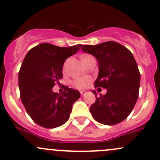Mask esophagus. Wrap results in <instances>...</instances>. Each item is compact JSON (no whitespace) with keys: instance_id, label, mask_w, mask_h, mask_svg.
<instances>
[{"instance_id":"obj_1","label":"esophagus","mask_w":160,"mask_h":160,"mask_svg":"<svg viewBox=\"0 0 160 160\" xmlns=\"http://www.w3.org/2000/svg\"><path fill=\"white\" fill-rule=\"evenodd\" d=\"M87 93L86 91H83V90H82V91H80V94H81V96H84L85 94Z\"/></svg>"}]
</instances>
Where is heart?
Masks as SVG:
<instances>
[{
    "mask_svg": "<svg viewBox=\"0 0 160 160\" xmlns=\"http://www.w3.org/2000/svg\"><path fill=\"white\" fill-rule=\"evenodd\" d=\"M90 82V78L88 77H81L72 81V85L78 89H84Z\"/></svg>",
    "mask_w": 160,
    "mask_h": 160,
    "instance_id": "1",
    "label": "heart"
}]
</instances>
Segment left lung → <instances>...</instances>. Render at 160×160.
I'll return each mask as SVG.
<instances>
[{
    "mask_svg": "<svg viewBox=\"0 0 160 160\" xmlns=\"http://www.w3.org/2000/svg\"><path fill=\"white\" fill-rule=\"evenodd\" d=\"M81 49L93 55L98 61L99 74L95 88L107 89L106 94H97L90 108L93 118L103 125L122 122L132 112L138 97L140 72L133 55L116 42L81 46Z\"/></svg>",
    "mask_w": 160,
    "mask_h": 160,
    "instance_id": "left-lung-1",
    "label": "left lung"
}]
</instances>
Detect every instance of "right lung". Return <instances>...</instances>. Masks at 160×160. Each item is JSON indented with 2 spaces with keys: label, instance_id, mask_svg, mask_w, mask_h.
Returning a JSON list of instances; mask_svg holds the SVG:
<instances>
[{
  "label": "right lung",
  "instance_id": "1",
  "mask_svg": "<svg viewBox=\"0 0 160 160\" xmlns=\"http://www.w3.org/2000/svg\"><path fill=\"white\" fill-rule=\"evenodd\" d=\"M80 46L59 47L42 43L31 49L22 62L18 72L21 100L31 118L43 128L66 123L72 104L80 98L78 90L67 87L59 94L52 91L62 78L65 60L77 53Z\"/></svg>",
  "mask_w": 160,
  "mask_h": 160
}]
</instances>
